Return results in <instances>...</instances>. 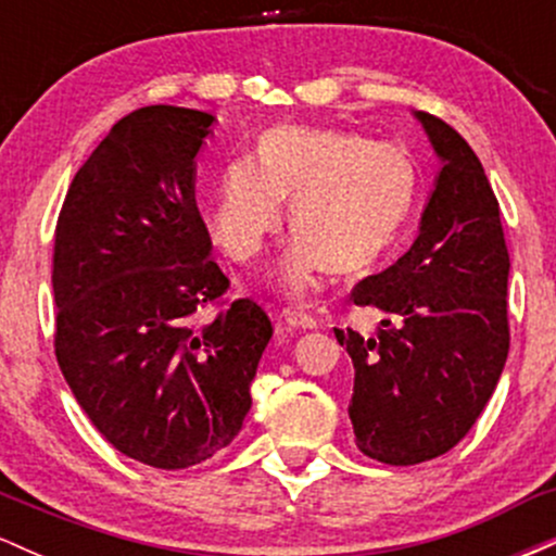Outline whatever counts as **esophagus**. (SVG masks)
I'll list each match as a JSON object with an SVG mask.
<instances>
[{"label":"esophagus","instance_id":"esophagus-1","mask_svg":"<svg viewBox=\"0 0 556 556\" xmlns=\"http://www.w3.org/2000/svg\"><path fill=\"white\" fill-rule=\"evenodd\" d=\"M282 318H285V324H290V327H298V329H316L318 327L316 316L305 314L303 308H287Z\"/></svg>","mask_w":556,"mask_h":556}]
</instances>
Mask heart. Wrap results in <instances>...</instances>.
Listing matches in <instances>:
<instances>
[{"label":"heart","mask_w":556,"mask_h":556,"mask_svg":"<svg viewBox=\"0 0 556 556\" xmlns=\"http://www.w3.org/2000/svg\"><path fill=\"white\" fill-rule=\"evenodd\" d=\"M418 195V169L397 143L358 132L282 125L258 138L256 162L222 169L214 235L235 261H253L269 235L298 229L279 261V279L303 292L324 266L361 271L397 240Z\"/></svg>","instance_id":"obj_1"}]
</instances>
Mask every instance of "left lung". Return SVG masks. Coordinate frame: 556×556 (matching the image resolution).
<instances>
[{
    "mask_svg": "<svg viewBox=\"0 0 556 556\" xmlns=\"http://www.w3.org/2000/svg\"><path fill=\"white\" fill-rule=\"evenodd\" d=\"M442 169L418 238L389 269L353 287L381 314L376 337L334 329L353 358L355 444L387 465H418L455 446L500 381L509 350L500 203L455 127L416 112Z\"/></svg>",
    "mask_w": 556,
    "mask_h": 556,
    "instance_id": "1",
    "label": "left lung"
}]
</instances>
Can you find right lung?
Masks as SVG:
<instances>
[{
	"label": "right lung",
	"mask_w": 556,
	"mask_h": 556,
	"mask_svg": "<svg viewBox=\"0 0 556 556\" xmlns=\"http://www.w3.org/2000/svg\"><path fill=\"white\" fill-rule=\"evenodd\" d=\"M214 117L143 106L70 182L54 232V353L114 450L162 470L238 437L274 329L242 298L203 318L229 279L195 206V156Z\"/></svg>",
	"instance_id": "right-lung-1"
}]
</instances>
